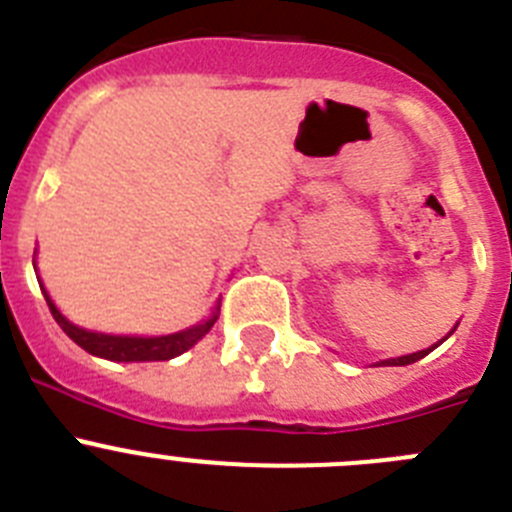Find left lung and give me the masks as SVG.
<instances>
[{"instance_id":"left-lung-1","label":"left lung","mask_w":512,"mask_h":512,"mask_svg":"<svg viewBox=\"0 0 512 512\" xmlns=\"http://www.w3.org/2000/svg\"><path fill=\"white\" fill-rule=\"evenodd\" d=\"M447 336H450V333H447ZM442 341H444V338H442ZM442 341H439V343H442ZM439 343H434V346L427 348V351H417V353H409V356H399V358H389V361H381L379 366H409V364H414V361H419V358L427 356L429 351H434Z\"/></svg>"}]
</instances>
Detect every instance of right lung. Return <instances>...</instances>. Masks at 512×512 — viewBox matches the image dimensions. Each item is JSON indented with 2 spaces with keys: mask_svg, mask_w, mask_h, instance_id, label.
Masks as SVG:
<instances>
[{
  "mask_svg": "<svg viewBox=\"0 0 512 512\" xmlns=\"http://www.w3.org/2000/svg\"><path fill=\"white\" fill-rule=\"evenodd\" d=\"M42 288V283H40ZM47 305H50L52 318L57 321V326L68 333L80 348H85L88 353L100 358H108V361H169V358L181 356L184 351H189L204 333L212 331V326L217 323V310L209 315L207 321L199 323L194 328H186L181 333H171V336H156V338H138V336H108V333H93L85 331V328L73 326V323L55 308V303L50 300L47 290L42 288Z\"/></svg>",
  "mask_w": 512,
  "mask_h": 512,
  "instance_id": "1",
  "label": "right lung"
}]
</instances>
